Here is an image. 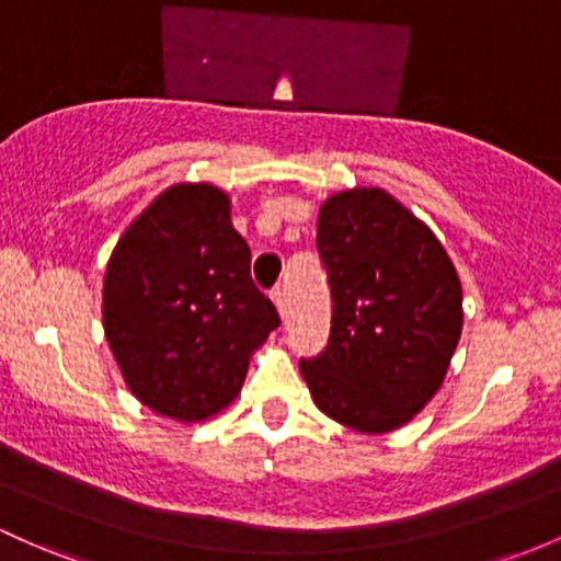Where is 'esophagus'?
<instances>
[{
  "mask_svg": "<svg viewBox=\"0 0 561 561\" xmlns=\"http://www.w3.org/2000/svg\"><path fill=\"white\" fill-rule=\"evenodd\" d=\"M271 300H274L276 311L285 313V290H282V287H274V290H271Z\"/></svg>",
  "mask_w": 561,
  "mask_h": 561,
  "instance_id": "obj_1",
  "label": "esophagus"
}]
</instances>
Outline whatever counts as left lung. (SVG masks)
<instances>
[{
	"label": "left lung",
	"mask_w": 561,
	"mask_h": 561,
	"mask_svg": "<svg viewBox=\"0 0 561 561\" xmlns=\"http://www.w3.org/2000/svg\"><path fill=\"white\" fill-rule=\"evenodd\" d=\"M328 348L300 362L324 415L362 434L410 423L439 391L463 330V290L434 231L389 191L356 186L319 207Z\"/></svg>",
	"instance_id": "obj_1"
}]
</instances>
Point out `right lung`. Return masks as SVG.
<instances>
[{"label":"right lung","instance_id":"right-lung-1","mask_svg":"<svg viewBox=\"0 0 561 561\" xmlns=\"http://www.w3.org/2000/svg\"><path fill=\"white\" fill-rule=\"evenodd\" d=\"M276 328L229 194L213 183L164 188L111 252L103 330L127 389L157 415L202 423L229 408Z\"/></svg>","mask_w":561,"mask_h":561}]
</instances>
